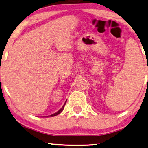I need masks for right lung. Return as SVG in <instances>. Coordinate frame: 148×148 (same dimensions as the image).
<instances>
[{"mask_svg": "<svg viewBox=\"0 0 148 148\" xmlns=\"http://www.w3.org/2000/svg\"><path fill=\"white\" fill-rule=\"evenodd\" d=\"M66 101H67V100H66ZM65 103H66V102H65V104H63V106H62V108H61V109H60V110H59V111H57V113H55L52 114V115H49V116H48V117H50H50H54V116H56V115H59V113H61V112H62V111H63V108H64V106H65Z\"/></svg>", "mask_w": 148, "mask_h": 148, "instance_id": "1", "label": "right lung"}]
</instances>
